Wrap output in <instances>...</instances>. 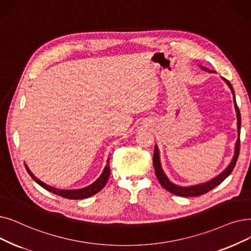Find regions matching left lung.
Wrapping results in <instances>:
<instances>
[{
  "label": "left lung",
  "mask_w": 251,
  "mask_h": 251,
  "mask_svg": "<svg viewBox=\"0 0 251 251\" xmlns=\"http://www.w3.org/2000/svg\"><path fill=\"white\" fill-rule=\"evenodd\" d=\"M200 68L206 72L208 73H215L214 71H211L209 69H207L205 67H202L200 65ZM226 85L228 86V88L231 89L233 96H234V105H235V110H236V114H237V131H238V138L236 140L235 144V151H234V156L226 169H224L220 174H217L216 176H214L213 178L207 180L205 182H201L198 184H193V186H188V187H182V186H178V184L173 183L165 174L164 170L162 168L161 165V159H160V151L157 145H155V151H154V157H152V164H154V168H155V173L158 177L159 182L161 183V186L164 188L165 190H167L168 192L176 195V196H182V197H194V196H200L203 195L207 192L211 191L212 189H214L215 187L221 184L228 176H230L231 172L233 171L236 162L238 160V156H239V151H240V129H241V115H240V111L237 106V102H236V97H235V92L232 85L230 84L227 80L222 78Z\"/></svg>",
  "instance_id": "1"
}]
</instances>
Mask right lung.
Returning a JSON list of instances; mask_svg holds the SVG:
<instances>
[{
  "label": "right lung",
  "instance_id": "obj_1",
  "mask_svg": "<svg viewBox=\"0 0 251 251\" xmlns=\"http://www.w3.org/2000/svg\"><path fill=\"white\" fill-rule=\"evenodd\" d=\"M108 163H110V160L107 159L106 165H105L102 173L100 174V176L97 178L93 183L89 184L88 187H85L83 189H77V190H62V189L51 187V186H49V184L43 182L38 177H36L34 176V173L29 170L27 165L26 164H25V168L30 176V177L34 179L38 184H40L42 188H44L45 190H47L53 194H55L57 196H61V197H63V198L77 200V199L89 198V197H91V196L95 195L96 193H99L100 191L102 190V188L105 186V183L108 180V177H110V174H111V169H110V165H108Z\"/></svg>",
  "mask_w": 251,
  "mask_h": 251
}]
</instances>
